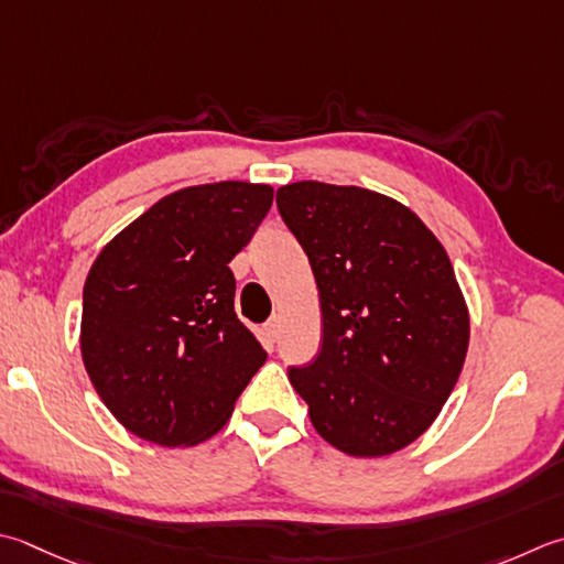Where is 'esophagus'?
<instances>
[{
	"label": "esophagus",
	"instance_id": "1",
	"mask_svg": "<svg viewBox=\"0 0 564 564\" xmlns=\"http://www.w3.org/2000/svg\"><path fill=\"white\" fill-rule=\"evenodd\" d=\"M263 335H267L271 341L279 339V335H281V317L279 315H273L267 319V323H263Z\"/></svg>",
	"mask_w": 564,
	"mask_h": 564
}]
</instances>
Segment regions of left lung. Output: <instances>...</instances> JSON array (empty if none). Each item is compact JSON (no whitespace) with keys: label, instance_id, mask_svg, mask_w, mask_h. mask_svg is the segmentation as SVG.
<instances>
[{"label":"left lung","instance_id":"obj_1","mask_svg":"<svg viewBox=\"0 0 564 564\" xmlns=\"http://www.w3.org/2000/svg\"><path fill=\"white\" fill-rule=\"evenodd\" d=\"M275 205L311 261L323 349L289 379L311 423L351 457H383L443 411L469 347V311L445 247L393 197L301 181Z\"/></svg>","mask_w":564,"mask_h":564}]
</instances>
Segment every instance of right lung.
<instances>
[{
    "instance_id": "add662e5",
    "label": "right lung",
    "mask_w": 564,
    "mask_h": 564,
    "mask_svg": "<svg viewBox=\"0 0 564 564\" xmlns=\"http://www.w3.org/2000/svg\"><path fill=\"white\" fill-rule=\"evenodd\" d=\"M273 187L175 191L99 251L83 289L80 349L95 391L129 433L191 447L229 421L267 351L235 313L229 261Z\"/></svg>"
}]
</instances>
